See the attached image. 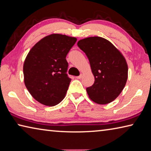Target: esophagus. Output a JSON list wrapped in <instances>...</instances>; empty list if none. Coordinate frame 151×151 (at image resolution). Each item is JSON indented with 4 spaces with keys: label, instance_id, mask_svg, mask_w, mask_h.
Segmentation results:
<instances>
[{
    "label": "esophagus",
    "instance_id": "obj_1",
    "mask_svg": "<svg viewBox=\"0 0 151 151\" xmlns=\"http://www.w3.org/2000/svg\"><path fill=\"white\" fill-rule=\"evenodd\" d=\"M82 76H83V74H82V73H81L80 76H77V77H76V78H77V79H81V78H82Z\"/></svg>",
    "mask_w": 151,
    "mask_h": 151
}]
</instances>
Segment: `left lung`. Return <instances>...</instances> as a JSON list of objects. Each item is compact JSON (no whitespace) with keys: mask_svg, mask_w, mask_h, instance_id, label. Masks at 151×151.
Wrapping results in <instances>:
<instances>
[{"mask_svg":"<svg viewBox=\"0 0 151 151\" xmlns=\"http://www.w3.org/2000/svg\"><path fill=\"white\" fill-rule=\"evenodd\" d=\"M78 46L85 52L95 78L93 85L86 89L92 101L100 105L112 102L119 96L128 78L125 57L111 42L102 37L81 39Z\"/></svg>","mask_w":151,"mask_h":151,"instance_id":"left-lung-1","label":"left lung"}]
</instances>
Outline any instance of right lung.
<instances>
[{"instance_id":"right-lung-1","label":"right lung","mask_w":151,"mask_h":151,"mask_svg":"<svg viewBox=\"0 0 151 151\" xmlns=\"http://www.w3.org/2000/svg\"><path fill=\"white\" fill-rule=\"evenodd\" d=\"M77 38L60 34L45 36L32 47L23 65L24 81L31 96L47 106L65 96L71 79L66 71V55Z\"/></svg>"}]
</instances>
